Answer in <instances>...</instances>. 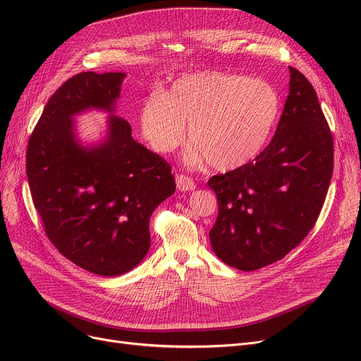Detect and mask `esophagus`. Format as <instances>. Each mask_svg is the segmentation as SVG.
<instances>
[{
    "label": "esophagus",
    "mask_w": 361,
    "mask_h": 361,
    "mask_svg": "<svg viewBox=\"0 0 361 361\" xmlns=\"http://www.w3.org/2000/svg\"><path fill=\"white\" fill-rule=\"evenodd\" d=\"M176 183H177V188L180 192H192L196 188V184L193 181V178L187 177L184 174H180L176 177Z\"/></svg>",
    "instance_id": "obj_1"
}]
</instances>
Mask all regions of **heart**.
Returning a JSON list of instances; mask_svg holds the SVG:
<instances>
[{"instance_id": "b5f03b06", "label": "heart", "mask_w": 361, "mask_h": 361, "mask_svg": "<svg viewBox=\"0 0 361 361\" xmlns=\"http://www.w3.org/2000/svg\"><path fill=\"white\" fill-rule=\"evenodd\" d=\"M281 101L268 82L222 71L183 75L168 90L152 93L140 112L142 133L159 154L174 152L185 137L190 161L206 159L219 171L253 161L267 145Z\"/></svg>"}]
</instances>
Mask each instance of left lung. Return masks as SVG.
<instances>
[{
  "mask_svg": "<svg viewBox=\"0 0 361 361\" xmlns=\"http://www.w3.org/2000/svg\"><path fill=\"white\" fill-rule=\"evenodd\" d=\"M334 171L331 128L310 82L290 67V93L271 143L249 164L214 176L209 231L228 267L256 271L287 256L314 226Z\"/></svg>",
  "mask_w": 361,
  "mask_h": 361,
  "instance_id": "1",
  "label": "left lung"
}]
</instances>
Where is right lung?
Wrapping results in <instances>:
<instances>
[{
	"label": "right lung",
	"instance_id": "add662e5",
	"mask_svg": "<svg viewBox=\"0 0 361 361\" xmlns=\"http://www.w3.org/2000/svg\"><path fill=\"white\" fill-rule=\"evenodd\" d=\"M124 73L83 71L49 98L27 143L26 174L45 234L64 257L102 276H117L143 260L149 219L176 192L171 165L131 137L130 124L111 114L108 137L83 146L73 116L114 111Z\"/></svg>",
	"mask_w": 361,
	"mask_h": 361
}]
</instances>
